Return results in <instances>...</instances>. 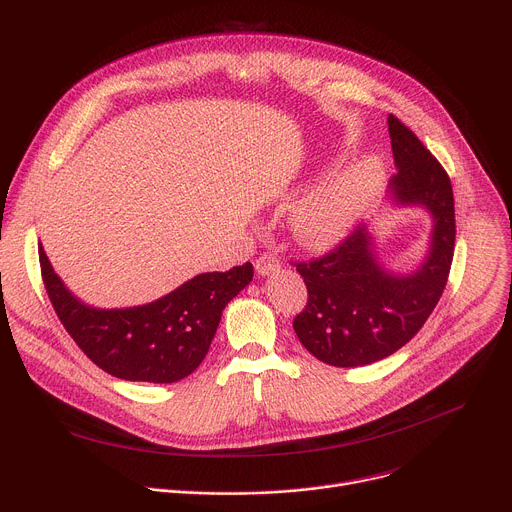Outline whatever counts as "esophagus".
<instances>
[{
  "mask_svg": "<svg viewBox=\"0 0 512 512\" xmlns=\"http://www.w3.org/2000/svg\"><path fill=\"white\" fill-rule=\"evenodd\" d=\"M255 269L259 275H269L279 269V259L275 253H261L259 259L255 261Z\"/></svg>",
  "mask_w": 512,
  "mask_h": 512,
  "instance_id": "34e87169",
  "label": "esophagus"
}]
</instances>
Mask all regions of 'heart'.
I'll use <instances>...</instances> for the list:
<instances>
[{
	"mask_svg": "<svg viewBox=\"0 0 512 512\" xmlns=\"http://www.w3.org/2000/svg\"><path fill=\"white\" fill-rule=\"evenodd\" d=\"M379 188L381 170L375 162L350 166L294 206L291 231L306 245H326L354 223V218L375 200Z\"/></svg>",
	"mask_w": 512,
	"mask_h": 512,
	"instance_id": "obj_1",
	"label": "heart"
}]
</instances>
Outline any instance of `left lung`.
<instances>
[{
  "label": "left lung",
  "instance_id": "1",
  "mask_svg": "<svg viewBox=\"0 0 512 512\" xmlns=\"http://www.w3.org/2000/svg\"><path fill=\"white\" fill-rule=\"evenodd\" d=\"M387 123L397 164L391 196L397 204H421L431 212V249L415 273L391 275L377 265L367 227H354L332 251L296 263L308 304L294 318V330L332 367H362L405 346L440 302L454 259L450 176L401 119L389 115Z\"/></svg>",
  "mask_w": 512,
  "mask_h": 512
}]
</instances>
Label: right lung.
Masks as SVG:
<instances>
[{"mask_svg":"<svg viewBox=\"0 0 512 512\" xmlns=\"http://www.w3.org/2000/svg\"><path fill=\"white\" fill-rule=\"evenodd\" d=\"M50 304L79 348L123 381L176 383L204 360L225 306L249 285L253 265L196 275L172 294L137 308L97 310L79 302L54 273L40 247Z\"/></svg>","mask_w":512,"mask_h":512,"instance_id":"add662e5","label":"right lung"}]
</instances>
